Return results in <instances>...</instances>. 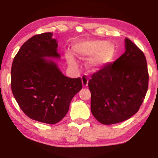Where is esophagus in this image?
Masks as SVG:
<instances>
[{"label": "esophagus", "mask_w": 158, "mask_h": 158, "mask_svg": "<svg viewBox=\"0 0 158 158\" xmlns=\"http://www.w3.org/2000/svg\"><path fill=\"white\" fill-rule=\"evenodd\" d=\"M81 80H82V84L84 87H86L88 84V78L86 75H83L81 77Z\"/></svg>", "instance_id": "1"}]
</instances>
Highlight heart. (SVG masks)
<instances>
[{
	"label": "heart",
	"instance_id": "heart-1",
	"mask_svg": "<svg viewBox=\"0 0 158 158\" xmlns=\"http://www.w3.org/2000/svg\"><path fill=\"white\" fill-rule=\"evenodd\" d=\"M73 50L75 55L81 59L91 56L86 62L88 68L91 71L99 70L106 66L113 60L115 52L113 44L99 40L77 43L73 45ZM65 56L70 65H75L74 57L71 52H67Z\"/></svg>",
	"mask_w": 158,
	"mask_h": 158
}]
</instances>
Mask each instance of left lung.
<instances>
[{
	"label": "left lung",
	"instance_id": "obj_1",
	"mask_svg": "<svg viewBox=\"0 0 158 158\" xmlns=\"http://www.w3.org/2000/svg\"><path fill=\"white\" fill-rule=\"evenodd\" d=\"M125 48L119 58L94 73L88 81L91 112L105 125L131 118L139 110L148 90L145 55L128 38Z\"/></svg>",
	"mask_w": 158,
	"mask_h": 158
}]
</instances>
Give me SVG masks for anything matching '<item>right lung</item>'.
<instances>
[{
    "instance_id": "obj_1",
    "label": "right lung",
    "mask_w": 158,
    "mask_h": 158,
    "mask_svg": "<svg viewBox=\"0 0 158 158\" xmlns=\"http://www.w3.org/2000/svg\"><path fill=\"white\" fill-rule=\"evenodd\" d=\"M52 33L36 34L13 60L11 87L19 107L30 119L54 124L67 114L71 100L82 88L81 79L64 76L52 60L60 58Z\"/></svg>"
}]
</instances>
